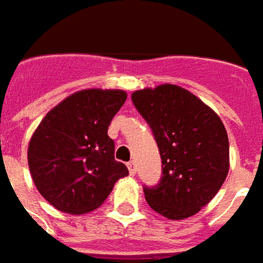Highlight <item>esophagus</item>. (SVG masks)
I'll return each mask as SVG.
<instances>
[{"mask_svg":"<svg viewBox=\"0 0 263 263\" xmlns=\"http://www.w3.org/2000/svg\"><path fill=\"white\" fill-rule=\"evenodd\" d=\"M127 168H128V173H130V176H135L136 171H137L135 161H130V163H127Z\"/></svg>","mask_w":263,"mask_h":263,"instance_id":"34e87169","label":"esophagus"}]
</instances>
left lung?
I'll return each instance as SVG.
<instances>
[{"label": "left lung", "instance_id": "left-lung-1", "mask_svg": "<svg viewBox=\"0 0 263 263\" xmlns=\"http://www.w3.org/2000/svg\"><path fill=\"white\" fill-rule=\"evenodd\" d=\"M152 127L163 176L144 187L148 205L168 219L193 217L222 187L230 170V143L222 120L184 87L164 83L132 93Z\"/></svg>", "mask_w": 263, "mask_h": 263}]
</instances>
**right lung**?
<instances>
[{"label":"right lung","mask_w":263,"mask_h":263,"mask_svg":"<svg viewBox=\"0 0 263 263\" xmlns=\"http://www.w3.org/2000/svg\"><path fill=\"white\" fill-rule=\"evenodd\" d=\"M126 99L119 89L79 90L48 111L33 132L29 171L39 194L57 210L72 215L93 211L128 174L115 160V141L107 136Z\"/></svg>","instance_id":"1"}]
</instances>
